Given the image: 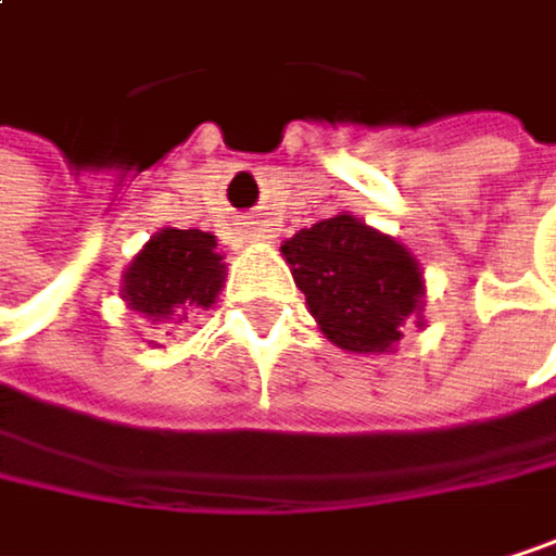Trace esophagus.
Returning <instances> with one entry per match:
<instances>
[{
	"label": "esophagus",
	"instance_id": "34e87169",
	"mask_svg": "<svg viewBox=\"0 0 556 556\" xmlns=\"http://www.w3.org/2000/svg\"><path fill=\"white\" fill-rule=\"evenodd\" d=\"M253 237H256V240H269V233H266L263 227H253Z\"/></svg>",
	"mask_w": 556,
	"mask_h": 556
}]
</instances>
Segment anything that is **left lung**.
Here are the masks:
<instances>
[{"label":"left lung","mask_w":556,"mask_h":556,"mask_svg":"<svg viewBox=\"0 0 556 556\" xmlns=\"http://www.w3.org/2000/svg\"><path fill=\"white\" fill-rule=\"evenodd\" d=\"M283 256L319 329L345 352H389L402 323L418 313L415 256L349 214L300 230Z\"/></svg>","instance_id":"left-lung-1"}]
</instances>
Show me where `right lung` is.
<instances>
[{"label":"right lung","mask_w":556,"mask_h":556,"mask_svg":"<svg viewBox=\"0 0 556 556\" xmlns=\"http://www.w3.org/2000/svg\"><path fill=\"white\" fill-rule=\"evenodd\" d=\"M224 283V253L204 230H161L125 273V300L154 323L180 326L207 309Z\"/></svg>","instance_id":"obj_1"}]
</instances>
